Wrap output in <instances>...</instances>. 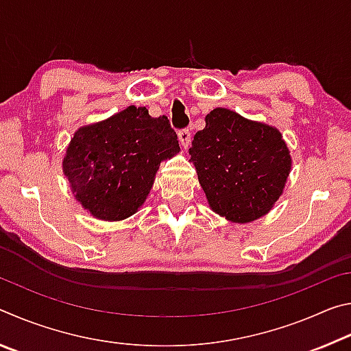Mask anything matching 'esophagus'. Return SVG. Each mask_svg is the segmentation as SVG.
I'll use <instances>...</instances> for the list:
<instances>
[{"label": "esophagus", "instance_id": "obj_1", "mask_svg": "<svg viewBox=\"0 0 351 351\" xmlns=\"http://www.w3.org/2000/svg\"><path fill=\"white\" fill-rule=\"evenodd\" d=\"M178 138H180V142H181V145L186 148H189V145H190V141H192V134H190V132L187 128H184V130H181L180 133H178Z\"/></svg>", "mask_w": 351, "mask_h": 351}]
</instances>
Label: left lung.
<instances>
[{
	"label": "left lung",
	"instance_id": "1",
	"mask_svg": "<svg viewBox=\"0 0 351 351\" xmlns=\"http://www.w3.org/2000/svg\"><path fill=\"white\" fill-rule=\"evenodd\" d=\"M189 153L210 209L234 223L266 215L291 170L289 150L277 128L226 108L206 116Z\"/></svg>",
	"mask_w": 351,
	"mask_h": 351
}]
</instances>
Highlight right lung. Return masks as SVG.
<instances>
[{"label":"right lung","mask_w":351,"mask_h":351,"mask_svg":"<svg viewBox=\"0 0 351 351\" xmlns=\"http://www.w3.org/2000/svg\"><path fill=\"white\" fill-rule=\"evenodd\" d=\"M180 153L169 119L128 106L106 121L77 130L63 158L75 199L93 217L121 221L150 193L159 164Z\"/></svg>","instance_id":"right-lung-1"}]
</instances>
